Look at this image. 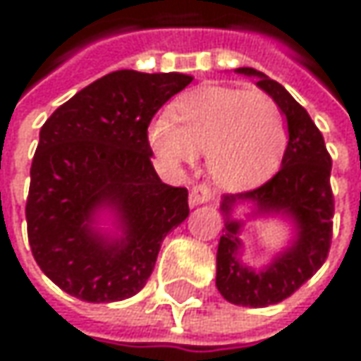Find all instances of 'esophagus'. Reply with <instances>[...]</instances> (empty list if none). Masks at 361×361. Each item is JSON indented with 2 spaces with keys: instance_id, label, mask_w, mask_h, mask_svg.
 <instances>
[{
  "instance_id": "1",
  "label": "esophagus",
  "mask_w": 361,
  "mask_h": 361,
  "mask_svg": "<svg viewBox=\"0 0 361 361\" xmlns=\"http://www.w3.org/2000/svg\"><path fill=\"white\" fill-rule=\"evenodd\" d=\"M213 190L211 187H207V185H197V187L190 188V204L195 207V204H202V202H209L213 201Z\"/></svg>"
}]
</instances>
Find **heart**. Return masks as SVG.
<instances>
[{
    "instance_id": "b5f03b06",
    "label": "heart",
    "mask_w": 361,
    "mask_h": 361,
    "mask_svg": "<svg viewBox=\"0 0 361 361\" xmlns=\"http://www.w3.org/2000/svg\"><path fill=\"white\" fill-rule=\"evenodd\" d=\"M148 142L166 166L195 164L207 152L209 174L221 187L265 180L283 159L287 124L277 102L261 90L202 86L150 122Z\"/></svg>"
}]
</instances>
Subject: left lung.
I'll use <instances>...</instances> for the list:
<instances>
[{"instance_id": "8db88e82", "label": "left lung", "mask_w": 361, "mask_h": 361, "mask_svg": "<svg viewBox=\"0 0 361 361\" xmlns=\"http://www.w3.org/2000/svg\"><path fill=\"white\" fill-rule=\"evenodd\" d=\"M237 72L255 76L257 86L281 108L289 142L281 169L271 180L253 190L223 197L225 229L216 249V289L235 305L267 307L295 293L327 259L334 227L331 157L307 110L279 82L253 68H237ZM241 202L254 204V216L283 214L296 225L294 243L259 271L243 266L238 259L242 221L232 219V209Z\"/></svg>"}]
</instances>
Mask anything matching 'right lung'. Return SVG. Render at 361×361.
<instances>
[{"label": "right lung", "instance_id": "right-lung-1", "mask_svg": "<svg viewBox=\"0 0 361 361\" xmlns=\"http://www.w3.org/2000/svg\"><path fill=\"white\" fill-rule=\"evenodd\" d=\"M192 76L118 70L92 82L42 126L25 204L35 263L66 293L110 303L136 295L164 237L188 216V190L152 166L148 124ZM117 216L120 238L93 227Z\"/></svg>", "mask_w": 361, "mask_h": 361}]
</instances>
